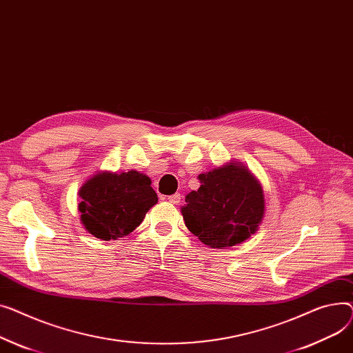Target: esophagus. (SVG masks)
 <instances>
[{
    "label": "esophagus",
    "instance_id": "esophagus-1",
    "mask_svg": "<svg viewBox=\"0 0 353 353\" xmlns=\"http://www.w3.org/2000/svg\"><path fill=\"white\" fill-rule=\"evenodd\" d=\"M168 201L171 202V203H174V205H176V203H179L181 202V194H174V195H170L168 196Z\"/></svg>",
    "mask_w": 353,
    "mask_h": 353
}]
</instances>
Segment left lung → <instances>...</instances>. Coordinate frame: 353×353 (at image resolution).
I'll return each mask as SVG.
<instances>
[{
    "label": "left lung",
    "mask_w": 353,
    "mask_h": 353,
    "mask_svg": "<svg viewBox=\"0 0 353 353\" xmlns=\"http://www.w3.org/2000/svg\"><path fill=\"white\" fill-rule=\"evenodd\" d=\"M201 186L185 198V225L211 248L234 246L250 238L263 218L259 182L238 163L198 176Z\"/></svg>",
    "instance_id": "obj_1"
}]
</instances>
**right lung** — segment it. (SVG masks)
I'll return each instance as SVG.
<instances>
[{"label": "right lung", "instance_id": "1", "mask_svg": "<svg viewBox=\"0 0 353 353\" xmlns=\"http://www.w3.org/2000/svg\"><path fill=\"white\" fill-rule=\"evenodd\" d=\"M79 196L82 223L102 241L131 234L158 202L151 179L137 171L97 174L81 186Z\"/></svg>", "mask_w": 353, "mask_h": 353}]
</instances>
